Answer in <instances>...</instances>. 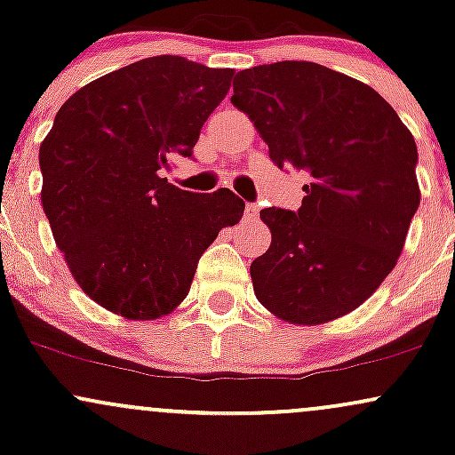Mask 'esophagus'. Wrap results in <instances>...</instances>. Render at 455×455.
<instances>
[{
	"label": "esophagus",
	"instance_id": "1",
	"mask_svg": "<svg viewBox=\"0 0 455 455\" xmlns=\"http://www.w3.org/2000/svg\"><path fill=\"white\" fill-rule=\"evenodd\" d=\"M259 212H260V207L257 205V203H248V205H245V220H254V218H259Z\"/></svg>",
	"mask_w": 455,
	"mask_h": 455
}]
</instances>
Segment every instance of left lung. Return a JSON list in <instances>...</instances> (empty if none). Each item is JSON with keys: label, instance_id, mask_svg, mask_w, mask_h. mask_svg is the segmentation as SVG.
<instances>
[{"label": "left lung", "instance_id": "left-lung-1", "mask_svg": "<svg viewBox=\"0 0 455 455\" xmlns=\"http://www.w3.org/2000/svg\"><path fill=\"white\" fill-rule=\"evenodd\" d=\"M231 102L275 166L310 175L299 210L260 212L271 245L250 265L254 295L295 325L348 315L395 267L419 207L415 139L372 87L315 61L237 72Z\"/></svg>", "mask_w": 455, "mask_h": 455}]
</instances>
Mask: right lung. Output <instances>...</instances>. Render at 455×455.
<instances>
[{"label":"right lung","mask_w":455,"mask_h":455,"mask_svg":"<svg viewBox=\"0 0 455 455\" xmlns=\"http://www.w3.org/2000/svg\"><path fill=\"white\" fill-rule=\"evenodd\" d=\"M231 68L158 55L72 93L40 145L43 207L87 297L134 321L173 312L196 263L245 203L166 181L231 87Z\"/></svg>","instance_id":"1"}]
</instances>
